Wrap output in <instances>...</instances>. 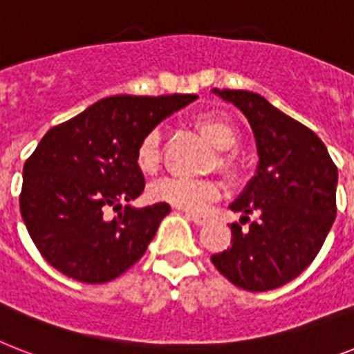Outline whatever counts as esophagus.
Listing matches in <instances>:
<instances>
[{"label":"esophagus","mask_w":354,"mask_h":354,"mask_svg":"<svg viewBox=\"0 0 354 354\" xmlns=\"http://www.w3.org/2000/svg\"><path fill=\"white\" fill-rule=\"evenodd\" d=\"M185 216L189 218L191 222L196 223V225H205V223L209 222V220H207L205 216H202V214H196V212H187Z\"/></svg>","instance_id":"esophagus-1"}]
</instances>
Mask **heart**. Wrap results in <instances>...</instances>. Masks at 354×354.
Returning <instances> with one entry per match:
<instances>
[{"label": "heart", "instance_id": "heart-1", "mask_svg": "<svg viewBox=\"0 0 354 354\" xmlns=\"http://www.w3.org/2000/svg\"><path fill=\"white\" fill-rule=\"evenodd\" d=\"M194 127L216 149L214 158L211 160V169H216L227 178L236 176L240 171V163H238L236 152L232 151V147H236L240 140L236 125L220 114H207V116L198 118ZM134 163L138 171L145 176H152L158 172L162 163V136L156 129L145 132L140 138L134 149ZM147 194L152 202L167 203L183 211L198 212L220 198L222 187L214 178L167 176L152 183Z\"/></svg>", "mask_w": 354, "mask_h": 354}]
</instances>
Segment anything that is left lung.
Masks as SVG:
<instances>
[{
    "label": "left lung",
    "mask_w": 354,
    "mask_h": 354,
    "mask_svg": "<svg viewBox=\"0 0 354 354\" xmlns=\"http://www.w3.org/2000/svg\"><path fill=\"white\" fill-rule=\"evenodd\" d=\"M214 93L234 103L257 140V176L232 203L257 220L249 231L232 223L231 247L211 260L227 280L252 292L271 291L304 272L317 258L336 216L338 169L320 138L266 97L249 91Z\"/></svg>",
    "instance_id": "obj_1"
}]
</instances>
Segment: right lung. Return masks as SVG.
I'll list each match as a JSON object with an SVG mask.
<instances>
[{"label": "right lung", "mask_w": 354, "mask_h": 354, "mask_svg": "<svg viewBox=\"0 0 354 354\" xmlns=\"http://www.w3.org/2000/svg\"><path fill=\"white\" fill-rule=\"evenodd\" d=\"M196 94L112 96L41 138L23 165L19 209L41 257L65 277L105 283L145 254L167 203L134 209L145 178L134 149ZM118 210L108 216V209Z\"/></svg>", "instance_id": "right-lung-1"}]
</instances>
